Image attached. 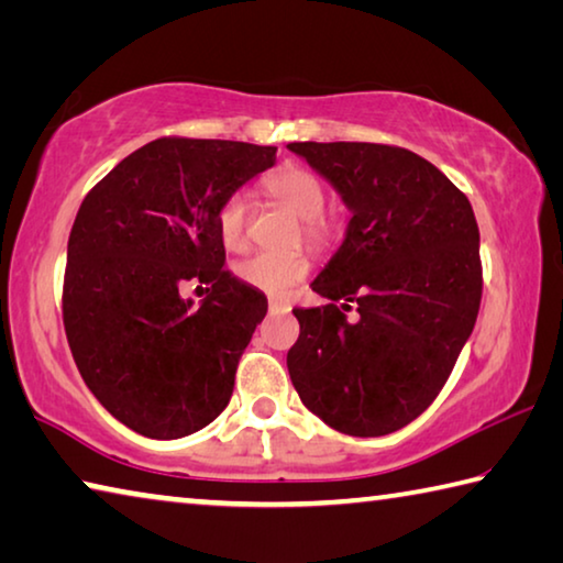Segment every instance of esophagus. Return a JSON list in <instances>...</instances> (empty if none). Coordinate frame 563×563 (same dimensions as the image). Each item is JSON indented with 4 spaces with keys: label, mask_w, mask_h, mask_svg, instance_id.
Wrapping results in <instances>:
<instances>
[{
    "label": "esophagus",
    "mask_w": 563,
    "mask_h": 563,
    "mask_svg": "<svg viewBox=\"0 0 563 563\" xmlns=\"http://www.w3.org/2000/svg\"><path fill=\"white\" fill-rule=\"evenodd\" d=\"M271 312H288L290 310V302L288 300H278V298H271L268 302Z\"/></svg>",
    "instance_id": "34e87169"
}]
</instances>
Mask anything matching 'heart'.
Instances as JSON below:
<instances>
[{"instance_id":"obj_1","label":"heart","mask_w":563,"mask_h":563,"mask_svg":"<svg viewBox=\"0 0 563 563\" xmlns=\"http://www.w3.org/2000/svg\"><path fill=\"white\" fill-rule=\"evenodd\" d=\"M263 188L275 203L285 206L290 213L300 218V233L312 247H330L338 241L342 221L335 211H325L328 188L310 168L298 164L283 166L263 180ZM247 221H251L247 196L235 190L216 213L218 235H221V243L228 251H245ZM308 273L310 258L305 253H258L235 265L238 280L268 295L288 292Z\"/></svg>"}]
</instances>
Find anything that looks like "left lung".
I'll list each match as a JSON object with an SVG mask.
<instances>
[{
	"label": "left lung",
	"instance_id": "obj_1",
	"mask_svg": "<svg viewBox=\"0 0 563 563\" xmlns=\"http://www.w3.org/2000/svg\"><path fill=\"white\" fill-rule=\"evenodd\" d=\"M288 148L352 208L345 243L312 283L330 302L292 310L300 335L288 352L290 379L332 430L397 432L440 395L479 316L472 203L407 148L362 141Z\"/></svg>",
	"mask_w": 563,
	"mask_h": 563
}]
</instances>
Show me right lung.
Here are the masks:
<instances>
[{
	"instance_id": "add662e5",
	"label": "right lung",
	"mask_w": 563,
	"mask_h": 563,
	"mask_svg": "<svg viewBox=\"0 0 563 563\" xmlns=\"http://www.w3.org/2000/svg\"><path fill=\"white\" fill-rule=\"evenodd\" d=\"M275 151L164 136L81 201L66 247L64 330L84 383L129 430L178 440L231 402L268 300L223 268L216 213L275 164ZM186 284L207 285L201 306L179 298Z\"/></svg>"
}]
</instances>
